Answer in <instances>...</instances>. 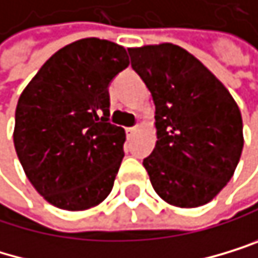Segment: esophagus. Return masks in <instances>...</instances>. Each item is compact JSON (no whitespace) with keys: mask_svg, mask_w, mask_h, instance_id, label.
<instances>
[{"mask_svg":"<svg viewBox=\"0 0 258 258\" xmlns=\"http://www.w3.org/2000/svg\"><path fill=\"white\" fill-rule=\"evenodd\" d=\"M125 132H126V136H128V138H132V136L138 132V126H128Z\"/></svg>","mask_w":258,"mask_h":258,"instance_id":"obj_1","label":"esophagus"}]
</instances>
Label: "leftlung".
Masks as SVG:
<instances>
[{
    "label": "left lung",
    "mask_w": 258,
    "mask_h": 258,
    "mask_svg": "<svg viewBox=\"0 0 258 258\" xmlns=\"http://www.w3.org/2000/svg\"><path fill=\"white\" fill-rule=\"evenodd\" d=\"M152 95L157 144L143 165L166 203H209L233 176L243 152V118L233 96L192 53L174 44L128 49Z\"/></svg>",
    "instance_id": "8db88e82"
}]
</instances>
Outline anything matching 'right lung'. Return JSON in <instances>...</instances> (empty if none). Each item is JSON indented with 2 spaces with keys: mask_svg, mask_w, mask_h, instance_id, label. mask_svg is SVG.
Masks as SVG:
<instances>
[{
  "mask_svg": "<svg viewBox=\"0 0 258 258\" xmlns=\"http://www.w3.org/2000/svg\"><path fill=\"white\" fill-rule=\"evenodd\" d=\"M128 64L122 45L79 39L55 52L22 92L15 152L50 205L84 211L111 194L125 130L109 123V84Z\"/></svg>",
  "mask_w": 258,
  "mask_h": 258,
  "instance_id": "right-lung-1",
  "label": "right lung"
}]
</instances>
